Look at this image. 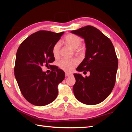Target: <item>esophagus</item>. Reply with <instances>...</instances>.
I'll list each match as a JSON object with an SVG mask.
<instances>
[{
  "label": "esophagus",
  "mask_w": 132,
  "mask_h": 132,
  "mask_svg": "<svg viewBox=\"0 0 132 132\" xmlns=\"http://www.w3.org/2000/svg\"><path fill=\"white\" fill-rule=\"evenodd\" d=\"M65 75H66V76H67V77H69V76H72L73 75H72V73H71L65 72Z\"/></svg>",
  "instance_id": "esophagus-1"
}]
</instances>
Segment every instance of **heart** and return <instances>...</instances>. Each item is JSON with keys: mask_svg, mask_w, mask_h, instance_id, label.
<instances>
[{"mask_svg": "<svg viewBox=\"0 0 132 132\" xmlns=\"http://www.w3.org/2000/svg\"><path fill=\"white\" fill-rule=\"evenodd\" d=\"M81 38L77 35L69 34L64 37L63 42L67 45L70 46L73 50H76L78 53H82L84 51V47L81 45ZM53 55L55 58L59 57L61 53V44L59 42L56 43L52 48ZM78 64L76 59H62L59 62V66L63 70L69 71L72 70L73 68Z\"/></svg>", "mask_w": 132, "mask_h": 132, "instance_id": "b5f03b06", "label": "heart"}]
</instances>
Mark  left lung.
I'll return each mask as SVG.
<instances>
[{"mask_svg": "<svg viewBox=\"0 0 132 132\" xmlns=\"http://www.w3.org/2000/svg\"><path fill=\"white\" fill-rule=\"evenodd\" d=\"M71 32L82 38L86 46L85 58L76 70L90 71V76L86 77L74 74L75 96L87 105L101 103L110 94L115 84L118 61L114 46L109 38L94 27L87 26Z\"/></svg>", "mask_w": 132, "mask_h": 132, "instance_id": "8db88e82", "label": "left lung"}]
</instances>
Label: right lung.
I'll list each match as a JSON object with an SVG mask.
<instances>
[{
  "mask_svg": "<svg viewBox=\"0 0 132 132\" xmlns=\"http://www.w3.org/2000/svg\"><path fill=\"white\" fill-rule=\"evenodd\" d=\"M63 33L37 31L27 38L18 48L15 79L24 97L34 105H46L54 101L58 84L65 77L64 71L57 66L49 75L42 70V66H48L55 61L52 48Z\"/></svg>",
  "mask_w": 132,
  "mask_h": 132,
  "instance_id": "right-lung-1",
  "label": "right lung"
}]
</instances>
